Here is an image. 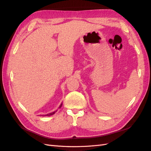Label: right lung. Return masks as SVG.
I'll return each instance as SVG.
<instances>
[{"mask_svg": "<svg viewBox=\"0 0 151 151\" xmlns=\"http://www.w3.org/2000/svg\"><path fill=\"white\" fill-rule=\"evenodd\" d=\"M55 113V111H53V112H52V113H50V114H46V115H45V116H50V115H53V114H54Z\"/></svg>", "mask_w": 151, "mask_h": 151, "instance_id": "right-lung-1", "label": "right lung"}]
</instances>
